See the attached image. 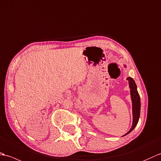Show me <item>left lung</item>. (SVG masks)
<instances>
[{"label":"left lung","mask_w":161,"mask_h":161,"mask_svg":"<svg viewBox=\"0 0 161 161\" xmlns=\"http://www.w3.org/2000/svg\"><path fill=\"white\" fill-rule=\"evenodd\" d=\"M127 80H129V85L131 89V97L132 101V110H133V123H132V126L130 131L127 132L125 136L134 129V127L136 126V125L138 122L139 116H140V112H141V99L140 96L138 94V92L137 91V87L136 85L134 79L131 77L127 78Z\"/></svg>","instance_id":"obj_1"}]
</instances>
